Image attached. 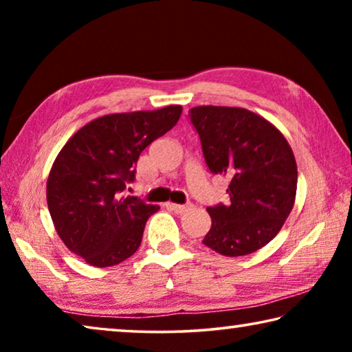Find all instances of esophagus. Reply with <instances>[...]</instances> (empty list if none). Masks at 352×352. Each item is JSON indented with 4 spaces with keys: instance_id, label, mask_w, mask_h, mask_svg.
Instances as JSON below:
<instances>
[{
    "instance_id": "esophagus-1",
    "label": "esophagus",
    "mask_w": 352,
    "mask_h": 352,
    "mask_svg": "<svg viewBox=\"0 0 352 352\" xmlns=\"http://www.w3.org/2000/svg\"><path fill=\"white\" fill-rule=\"evenodd\" d=\"M166 208H168V210H170V211H174L175 214H183V212H186V211H189L190 208H192V205L190 204H186V205H177V204H166Z\"/></svg>"
}]
</instances>
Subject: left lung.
<instances>
[{
	"instance_id": "1",
	"label": "left lung",
	"mask_w": 352,
	"mask_h": 352,
	"mask_svg": "<svg viewBox=\"0 0 352 352\" xmlns=\"http://www.w3.org/2000/svg\"><path fill=\"white\" fill-rule=\"evenodd\" d=\"M211 174L228 178L230 204L208 206L204 243L223 256H243L269 243L294 208L298 170L283 133L267 119L236 107L189 110Z\"/></svg>"
}]
</instances>
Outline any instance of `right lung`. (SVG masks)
<instances>
[{
    "instance_id": "add662e5",
    "label": "right lung",
    "mask_w": 352,
    "mask_h": 352,
    "mask_svg": "<svg viewBox=\"0 0 352 352\" xmlns=\"http://www.w3.org/2000/svg\"><path fill=\"white\" fill-rule=\"evenodd\" d=\"M180 105L94 119L71 136L47 177V210L69 252L94 267L130 258L147 219L160 210L124 190L135 180L141 152L168 133Z\"/></svg>"
}]
</instances>
